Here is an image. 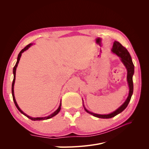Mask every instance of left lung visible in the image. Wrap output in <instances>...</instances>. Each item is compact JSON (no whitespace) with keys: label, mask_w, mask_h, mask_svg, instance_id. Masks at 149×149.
<instances>
[{"label":"left lung","mask_w":149,"mask_h":149,"mask_svg":"<svg viewBox=\"0 0 149 149\" xmlns=\"http://www.w3.org/2000/svg\"><path fill=\"white\" fill-rule=\"evenodd\" d=\"M112 52L116 53L117 55L120 58V60L123 63V64L125 66L126 69L127 70V82L129 84V96L127 98V100L124 102V103L120 107H119L118 109L115 111L114 112H112V113L109 114H97L93 113L88 111L86 108L84 107L85 111L89 114L93 115V116L97 117L98 118H102V119H109L113 118V117L116 116V115L119 114L121 112H123L127 106L129 104V102L131 99V96L133 93V89H134V85H133V80H132V76L134 73V66L132 61L131 56H130L129 52L127 49H126L124 47H123L122 45L118 42H114L113 44V47H112Z\"/></svg>","instance_id":"8db88e82"}]
</instances>
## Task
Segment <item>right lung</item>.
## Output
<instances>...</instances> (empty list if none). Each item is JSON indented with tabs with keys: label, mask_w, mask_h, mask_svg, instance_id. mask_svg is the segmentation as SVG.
Segmentation results:
<instances>
[{
	"label": "right lung",
	"mask_w": 149,
	"mask_h": 149,
	"mask_svg": "<svg viewBox=\"0 0 149 149\" xmlns=\"http://www.w3.org/2000/svg\"><path fill=\"white\" fill-rule=\"evenodd\" d=\"M31 45V43H30V44H29V45H26V46L24 49H22V50L20 51V52L19 53V55H18V57H17V61L16 64H15V66L13 67V79L12 84V94L13 100V102H14V103H15V106L17 107V108L18 109V110H19V111L21 112L22 114H23L24 116H25L26 117H27V118H28L29 119H31V120H46V119H50V118H53V117H54L55 116H56V115L58 113V112H60V109H61V102H60V104L59 107L58 108V109H57L56 111L54 112L53 113H52L51 115H49V116H47V117H45V118H31V117H30V116H27V115H26V114H25L24 112L20 109L19 107V106L17 105V102H16V101H15V96H14V93H13V86H14V83H15V74H16V69H17V67L18 63H19V60H20V57H21V55H22V53H23L24 51L26 50V49H29V48Z\"/></svg>",
	"instance_id": "obj_1"
}]
</instances>
